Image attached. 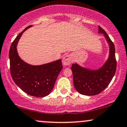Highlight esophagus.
<instances>
[{
    "mask_svg": "<svg viewBox=\"0 0 127 127\" xmlns=\"http://www.w3.org/2000/svg\"><path fill=\"white\" fill-rule=\"evenodd\" d=\"M72 62V57L70 55H65L63 57L62 60V63L64 65H68L70 64Z\"/></svg>",
    "mask_w": 127,
    "mask_h": 127,
    "instance_id": "34e87169",
    "label": "esophagus"
}]
</instances>
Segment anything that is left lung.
<instances>
[{"instance_id":"8db88e82","label":"left lung","mask_w":127,"mask_h":127,"mask_svg":"<svg viewBox=\"0 0 127 127\" xmlns=\"http://www.w3.org/2000/svg\"><path fill=\"white\" fill-rule=\"evenodd\" d=\"M98 33L104 34L109 45V57L105 64L96 70L82 67L77 64H73L71 67L74 87L78 93L83 95H94L100 94L109 85L116 72L115 45L100 26H98Z\"/></svg>"}]
</instances>
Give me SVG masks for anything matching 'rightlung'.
I'll return each instance as SVG.
<instances>
[{
    "label": "right lung",
    "mask_w": 127,
    "mask_h": 127,
    "mask_svg": "<svg viewBox=\"0 0 127 127\" xmlns=\"http://www.w3.org/2000/svg\"><path fill=\"white\" fill-rule=\"evenodd\" d=\"M29 26L21 32L10 47L9 57L10 71L14 82L29 95L37 97L48 95L54 87L60 72L63 68L62 60L40 65H32L20 59L17 51L19 39Z\"/></svg>",
    "instance_id": "obj_1"
}]
</instances>
